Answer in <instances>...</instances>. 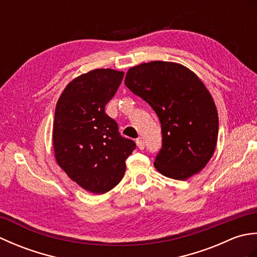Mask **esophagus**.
<instances>
[{"instance_id":"34e87169","label":"esophagus","mask_w":257,"mask_h":257,"mask_svg":"<svg viewBox=\"0 0 257 257\" xmlns=\"http://www.w3.org/2000/svg\"><path fill=\"white\" fill-rule=\"evenodd\" d=\"M136 144H137V147H138L140 150H144L145 149V144H144V141H143V139H141V138H138L137 140H136Z\"/></svg>"}]
</instances>
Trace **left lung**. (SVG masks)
Returning <instances> with one entry per match:
<instances>
[{
  "label": "left lung",
  "mask_w": 257,
  "mask_h": 257,
  "mask_svg": "<svg viewBox=\"0 0 257 257\" xmlns=\"http://www.w3.org/2000/svg\"><path fill=\"white\" fill-rule=\"evenodd\" d=\"M124 85L159 117L162 147L155 160L157 170L185 180L203 169L214 154L219 117L198 76L180 64L155 61L130 68Z\"/></svg>",
  "instance_id": "1"
}]
</instances>
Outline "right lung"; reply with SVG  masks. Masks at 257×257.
I'll list each match as a JSON object with an SVG mask.
<instances>
[{
  "instance_id": "obj_1",
  "label": "right lung",
  "mask_w": 257,
  "mask_h": 257,
  "mask_svg": "<svg viewBox=\"0 0 257 257\" xmlns=\"http://www.w3.org/2000/svg\"><path fill=\"white\" fill-rule=\"evenodd\" d=\"M122 72L90 70L67 85L55 109L53 145L56 161L81 188L96 194L121 181L135 141L121 137L118 123L105 112Z\"/></svg>"
}]
</instances>
